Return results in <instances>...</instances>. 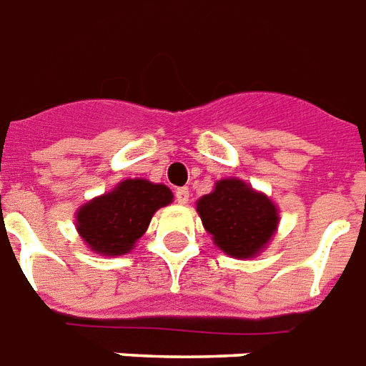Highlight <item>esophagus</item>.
<instances>
[{
  "label": "esophagus",
  "instance_id": "34e87169",
  "mask_svg": "<svg viewBox=\"0 0 366 366\" xmlns=\"http://www.w3.org/2000/svg\"><path fill=\"white\" fill-rule=\"evenodd\" d=\"M174 195H177V203L178 204H186V203H188V199H189L188 188H178L177 192H174Z\"/></svg>",
  "mask_w": 366,
  "mask_h": 366
}]
</instances>
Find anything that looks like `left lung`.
Returning <instances> with one entry per match:
<instances>
[{"mask_svg": "<svg viewBox=\"0 0 366 366\" xmlns=\"http://www.w3.org/2000/svg\"><path fill=\"white\" fill-rule=\"evenodd\" d=\"M197 212L214 244L237 259L255 257L278 227V209L265 193L239 178H224L197 201Z\"/></svg>", "mask_w": 366, "mask_h": 366, "instance_id": "obj_1", "label": "left lung"}]
</instances>
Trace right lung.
I'll return each instance as SVG.
<instances>
[{
	"label": "right lung",
	"mask_w": 366,
	"mask_h": 366,
	"mask_svg": "<svg viewBox=\"0 0 366 366\" xmlns=\"http://www.w3.org/2000/svg\"><path fill=\"white\" fill-rule=\"evenodd\" d=\"M169 203L173 192L165 184L127 178L76 210V231L92 252L124 255L148 229L154 212Z\"/></svg>",
	"instance_id": "1"
}]
</instances>
